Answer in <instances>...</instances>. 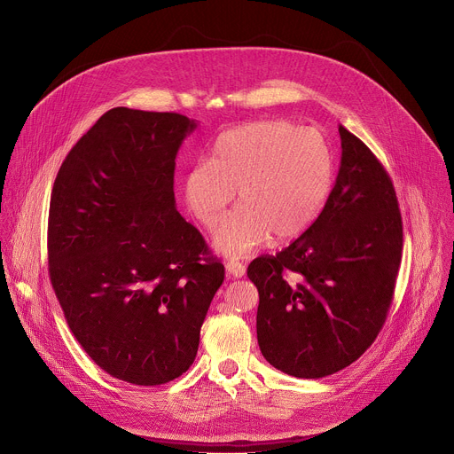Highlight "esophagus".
Here are the masks:
<instances>
[{
    "mask_svg": "<svg viewBox=\"0 0 454 454\" xmlns=\"http://www.w3.org/2000/svg\"><path fill=\"white\" fill-rule=\"evenodd\" d=\"M225 268H227V271H229V276H232V278H243L245 271H247L245 264L239 262V261H229V262L225 264Z\"/></svg>",
    "mask_w": 454,
    "mask_h": 454,
    "instance_id": "esophagus-1",
    "label": "esophagus"
}]
</instances>
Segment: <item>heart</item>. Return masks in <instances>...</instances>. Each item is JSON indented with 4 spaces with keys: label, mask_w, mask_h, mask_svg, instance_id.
I'll list each match as a JSON object with an SVG mask.
<instances>
[{
    "label": "heart",
    "mask_w": 454,
    "mask_h": 454,
    "mask_svg": "<svg viewBox=\"0 0 454 454\" xmlns=\"http://www.w3.org/2000/svg\"><path fill=\"white\" fill-rule=\"evenodd\" d=\"M333 178L334 157L320 130L257 121L216 139L211 160L186 173L184 200L213 229L238 192L239 207L215 232V247L238 257L270 236L285 243L304 234L322 213Z\"/></svg>",
    "instance_id": "b5f03b06"
}]
</instances>
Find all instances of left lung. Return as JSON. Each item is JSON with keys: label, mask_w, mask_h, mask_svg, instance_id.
<instances>
[{"label": "left lung", "mask_w": 454, "mask_h": 454, "mask_svg": "<svg viewBox=\"0 0 454 454\" xmlns=\"http://www.w3.org/2000/svg\"><path fill=\"white\" fill-rule=\"evenodd\" d=\"M334 188L290 247L247 270L259 292L257 343L278 371L318 380L364 354L378 338L403 257V218L392 178L371 148L338 127Z\"/></svg>", "instance_id": "obj_1"}]
</instances>
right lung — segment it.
<instances>
[{"label": "right lung", "mask_w": 454, "mask_h": 454, "mask_svg": "<svg viewBox=\"0 0 454 454\" xmlns=\"http://www.w3.org/2000/svg\"><path fill=\"white\" fill-rule=\"evenodd\" d=\"M197 123L107 111L66 155L48 216L50 281L66 322L116 380L157 387L195 361L225 268L175 209V157Z\"/></svg>", "instance_id": "right-lung-1"}]
</instances>
